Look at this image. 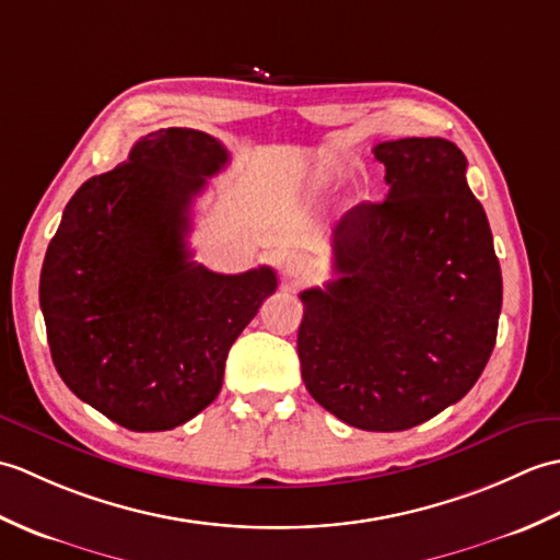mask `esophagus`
I'll return each instance as SVG.
<instances>
[{
	"label": "esophagus",
	"mask_w": 560,
	"mask_h": 560,
	"mask_svg": "<svg viewBox=\"0 0 560 560\" xmlns=\"http://www.w3.org/2000/svg\"><path fill=\"white\" fill-rule=\"evenodd\" d=\"M311 271H313L311 261H307L301 255H291V257L283 259V265H281L283 279H289L291 283H301L305 279H311Z\"/></svg>",
	"instance_id": "34e87169"
}]
</instances>
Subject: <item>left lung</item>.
Masks as SVG:
<instances>
[{
    "instance_id": "8db88e82",
    "label": "left lung",
    "mask_w": 560,
    "mask_h": 560,
    "mask_svg": "<svg viewBox=\"0 0 560 560\" xmlns=\"http://www.w3.org/2000/svg\"><path fill=\"white\" fill-rule=\"evenodd\" d=\"M387 197L331 233L337 279L301 293L313 399L361 431H407L459 401L491 359L503 277L467 159L447 139L373 149Z\"/></svg>"
}]
</instances>
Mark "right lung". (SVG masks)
Here are the masks:
<instances>
[{"label": "right lung", "mask_w": 560, "mask_h": 560, "mask_svg": "<svg viewBox=\"0 0 560 560\" xmlns=\"http://www.w3.org/2000/svg\"><path fill=\"white\" fill-rule=\"evenodd\" d=\"M229 151L185 127L141 137L65 207L40 271L52 363L74 395L129 431H171L207 409L271 267L217 273L189 257V209Z\"/></svg>", "instance_id": "right-lung-1"}]
</instances>
